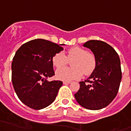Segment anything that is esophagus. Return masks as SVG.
<instances>
[{"label":"esophagus","mask_w":131,"mask_h":131,"mask_svg":"<svg viewBox=\"0 0 131 131\" xmlns=\"http://www.w3.org/2000/svg\"><path fill=\"white\" fill-rule=\"evenodd\" d=\"M63 84H70L72 82L71 81H63Z\"/></svg>","instance_id":"1"}]
</instances>
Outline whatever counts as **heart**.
Returning <instances> with one entry per match:
<instances>
[{"label": "heart", "mask_w": 131, "mask_h": 131, "mask_svg": "<svg viewBox=\"0 0 131 131\" xmlns=\"http://www.w3.org/2000/svg\"><path fill=\"white\" fill-rule=\"evenodd\" d=\"M74 59L72 62L73 68L61 69L66 65L67 59ZM52 63L57 68V79L64 81L77 79L82 76L83 73L88 75L92 73L96 66L94 55L80 47H74L67 52V56L62 52H58L52 58Z\"/></svg>", "instance_id": "heart-1"}]
</instances>
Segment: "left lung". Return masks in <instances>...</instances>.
<instances>
[{"label":"left lung","instance_id":"left-lung-1","mask_svg":"<svg viewBox=\"0 0 131 131\" xmlns=\"http://www.w3.org/2000/svg\"><path fill=\"white\" fill-rule=\"evenodd\" d=\"M83 46L93 52L96 66L89 77L80 82V89L74 94L78 103L91 110L102 109L115 97L122 79L121 60L109 44L91 40Z\"/></svg>","mask_w":131,"mask_h":131}]
</instances>
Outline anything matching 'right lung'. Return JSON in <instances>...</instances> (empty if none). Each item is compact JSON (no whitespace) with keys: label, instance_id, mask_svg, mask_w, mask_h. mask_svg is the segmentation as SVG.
I'll use <instances>...</instances> for the list:
<instances>
[{"label":"right lung","instance_id":"obj_1","mask_svg":"<svg viewBox=\"0 0 131 131\" xmlns=\"http://www.w3.org/2000/svg\"><path fill=\"white\" fill-rule=\"evenodd\" d=\"M58 45L44 39H35L22 45L12 62V83L23 103L34 110L48 106L55 100L63 82L48 81L54 75L52 58L63 51Z\"/></svg>","mask_w":131,"mask_h":131}]
</instances>
